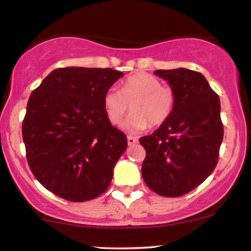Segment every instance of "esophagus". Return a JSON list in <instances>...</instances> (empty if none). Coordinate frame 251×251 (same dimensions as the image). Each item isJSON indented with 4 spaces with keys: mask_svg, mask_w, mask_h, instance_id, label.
Listing matches in <instances>:
<instances>
[{
    "mask_svg": "<svg viewBox=\"0 0 251 251\" xmlns=\"http://www.w3.org/2000/svg\"><path fill=\"white\" fill-rule=\"evenodd\" d=\"M138 143V139L135 137H132V135H128L127 137V144L129 146H132V145H134V144H137Z\"/></svg>",
    "mask_w": 251,
    "mask_h": 251,
    "instance_id": "obj_1",
    "label": "esophagus"
}]
</instances>
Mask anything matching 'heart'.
I'll return each mask as SVG.
<instances>
[{"label":"heart","instance_id":"1","mask_svg":"<svg viewBox=\"0 0 251 251\" xmlns=\"http://www.w3.org/2000/svg\"><path fill=\"white\" fill-rule=\"evenodd\" d=\"M174 89L149 73H137L123 82L122 89L108 88L103 96V107L108 120L119 124L131 105L132 114L124 123L127 131L140 132L159 127L169 120L175 108Z\"/></svg>","mask_w":251,"mask_h":251}]
</instances>
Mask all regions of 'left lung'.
Listing matches in <instances>:
<instances>
[{
    "label": "left lung",
    "mask_w": 251,
    "mask_h": 251,
    "mask_svg": "<svg viewBox=\"0 0 251 251\" xmlns=\"http://www.w3.org/2000/svg\"><path fill=\"white\" fill-rule=\"evenodd\" d=\"M174 89L171 117L139 142L146 151L142 176L164 197H180L201 185L218 162L223 140L221 102L200 72L177 68L154 72Z\"/></svg>",
    "instance_id": "1"
}]
</instances>
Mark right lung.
<instances>
[{
	"label": "right lung",
	"instance_id": "obj_1",
	"mask_svg": "<svg viewBox=\"0 0 251 251\" xmlns=\"http://www.w3.org/2000/svg\"><path fill=\"white\" fill-rule=\"evenodd\" d=\"M123 75L112 68H56L31 92L22 123L28 165L63 200H93L111 184L127 138L109 123L103 96Z\"/></svg>",
	"mask_w": 251,
	"mask_h": 251
}]
</instances>
